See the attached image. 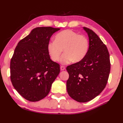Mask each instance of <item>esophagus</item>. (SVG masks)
Here are the masks:
<instances>
[{"label": "esophagus", "instance_id": "1", "mask_svg": "<svg viewBox=\"0 0 123 123\" xmlns=\"http://www.w3.org/2000/svg\"><path fill=\"white\" fill-rule=\"evenodd\" d=\"M60 68H61V71H64V70H65V69H66V68L64 66H61L60 67Z\"/></svg>", "mask_w": 123, "mask_h": 123}]
</instances>
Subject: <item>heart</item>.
Wrapping results in <instances>:
<instances>
[{
  "instance_id": "1",
  "label": "heart",
  "mask_w": 123,
  "mask_h": 123,
  "mask_svg": "<svg viewBox=\"0 0 123 123\" xmlns=\"http://www.w3.org/2000/svg\"><path fill=\"white\" fill-rule=\"evenodd\" d=\"M89 47V41L85 36L67 29L57 34L56 39L48 43L47 50L52 60L57 62L63 49L65 53L60 62L62 65H67L72 61H82L87 55Z\"/></svg>"
}]
</instances>
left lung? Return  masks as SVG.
<instances>
[{
  "instance_id": "obj_1",
  "label": "left lung",
  "mask_w": 123,
  "mask_h": 123,
  "mask_svg": "<svg viewBox=\"0 0 123 123\" xmlns=\"http://www.w3.org/2000/svg\"><path fill=\"white\" fill-rule=\"evenodd\" d=\"M89 39L87 53L82 61L67 67V92L79 103L92 100L106 86L110 71L108 48L92 30L83 27Z\"/></svg>"
}]
</instances>
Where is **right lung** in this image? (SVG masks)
Segmentation results:
<instances>
[{
    "instance_id": "obj_1",
    "label": "right lung",
    "mask_w": 123,
    "mask_h": 123,
    "mask_svg": "<svg viewBox=\"0 0 123 123\" xmlns=\"http://www.w3.org/2000/svg\"><path fill=\"white\" fill-rule=\"evenodd\" d=\"M60 29L36 28L14 50L10 61V79L14 89L28 101L44 98L60 73L59 64L52 61L47 50L51 36Z\"/></svg>"
}]
</instances>
